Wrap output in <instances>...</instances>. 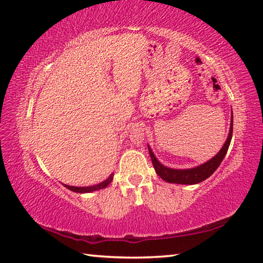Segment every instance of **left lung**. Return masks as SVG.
<instances>
[{
    "instance_id": "left-lung-1",
    "label": "left lung",
    "mask_w": 263,
    "mask_h": 263,
    "mask_svg": "<svg viewBox=\"0 0 263 263\" xmlns=\"http://www.w3.org/2000/svg\"><path fill=\"white\" fill-rule=\"evenodd\" d=\"M232 128H234V116H232V112H231V123H230L229 135H228L227 141L224 142V144L219 151V153L213 157L211 160L206 161L205 163H201V165L193 168H187V170H175V168H170L167 166H163L162 163L157 159L156 156L153 155L150 145H147L148 152H150V157L152 160V165L155 167L156 173L162 178L163 181H166L168 183H176V184H197V183L205 181L206 178H209L213 173L217 170V167L220 166V163L226 157L227 151L228 148H229L230 142H231Z\"/></svg>"
}]
</instances>
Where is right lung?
Segmentation results:
<instances>
[{
    "mask_svg": "<svg viewBox=\"0 0 263 263\" xmlns=\"http://www.w3.org/2000/svg\"><path fill=\"white\" fill-rule=\"evenodd\" d=\"M113 176H115V174H113V173H112V174L108 176L105 181H103L101 183H98V184L91 185V186H71V185H67V184H63V185L65 186V187H67V189H70L71 191L78 192V193L93 192V191H96V190H101V189H104V187H106L112 182Z\"/></svg>",
    "mask_w": 263,
    "mask_h": 263,
    "instance_id": "obj_1",
    "label": "right lung"
}]
</instances>
